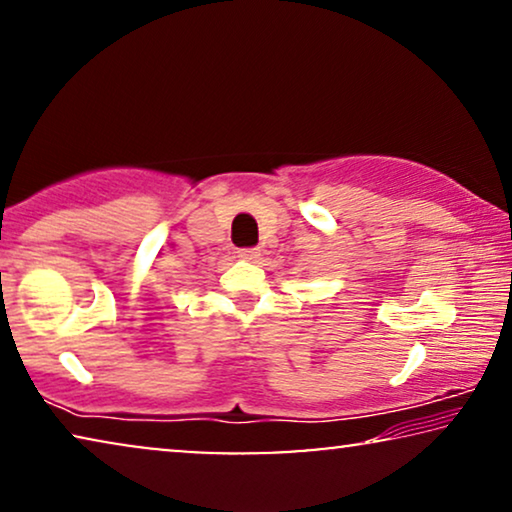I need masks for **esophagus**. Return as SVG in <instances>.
<instances>
[{"mask_svg": "<svg viewBox=\"0 0 512 512\" xmlns=\"http://www.w3.org/2000/svg\"><path fill=\"white\" fill-rule=\"evenodd\" d=\"M237 256L242 258V261H258V256H261V249L258 247H244L237 251Z\"/></svg>", "mask_w": 512, "mask_h": 512, "instance_id": "1", "label": "esophagus"}]
</instances>
